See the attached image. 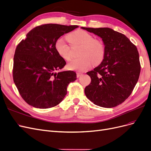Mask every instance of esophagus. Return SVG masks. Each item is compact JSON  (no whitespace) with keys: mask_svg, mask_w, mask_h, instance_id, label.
<instances>
[{"mask_svg":"<svg viewBox=\"0 0 151 151\" xmlns=\"http://www.w3.org/2000/svg\"><path fill=\"white\" fill-rule=\"evenodd\" d=\"M82 74H83V73L81 72H77V77H79Z\"/></svg>","mask_w":151,"mask_h":151,"instance_id":"34e87169","label":"esophagus"}]
</instances>
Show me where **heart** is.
<instances>
[{
    "instance_id": "b5f03b06",
    "label": "heart",
    "mask_w": 151,
    "mask_h": 151,
    "mask_svg": "<svg viewBox=\"0 0 151 151\" xmlns=\"http://www.w3.org/2000/svg\"><path fill=\"white\" fill-rule=\"evenodd\" d=\"M67 40L71 45H81L79 55L68 63L67 67L70 70L84 71L91 65L98 64L104 57L105 47L101 40L94 38L93 36L88 32L78 29L67 36ZM58 54L65 60H69L72 57L70 45L63 38H58L55 44Z\"/></svg>"
}]
</instances>
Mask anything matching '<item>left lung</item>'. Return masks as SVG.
<instances>
[{
  "instance_id": "left-lung-1",
  "label": "left lung",
  "mask_w": 151,
  "mask_h": 151,
  "mask_svg": "<svg viewBox=\"0 0 151 151\" xmlns=\"http://www.w3.org/2000/svg\"><path fill=\"white\" fill-rule=\"evenodd\" d=\"M102 38L105 47L101 64L87 72L91 83L85 94L94 104L113 108L130 96L137 83L140 63L136 46L125 35L108 28H84Z\"/></svg>"
}]
</instances>
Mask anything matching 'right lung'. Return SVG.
I'll list each match as a JSON object with an SVG mask.
<instances>
[{"mask_svg":"<svg viewBox=\"0 0 151 151\" xmlns=\"http://www.w3.org/2000/svg\"><path fill=\"white\" fill-rule=\"evenodd\" d=\"M78 26L45 24L36 26L17 45L14 56L13 80L22 98L31 106L49 108L60 103L67 86L76 80L72 70L56 73L66 64L55 44Z\"/></svg>","mask_w":151,"mask_h":151,"instance_id":"obj_1","label":"right lung"}]
</instances>
